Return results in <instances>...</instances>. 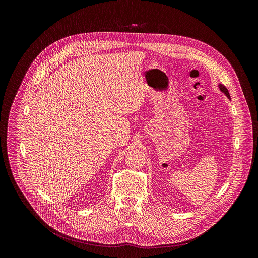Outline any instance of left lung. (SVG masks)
I'll list each match as a JSON object with an SVG mask.
<instances>
[{
	"mask_svg": "<svg viewBox=\"0 0 258 258\" xmlns=\"http://www.w3.org/2000/svg\"><path fill=\"white\" fill-rule=\"evenodd\" d=\"M218 88H219V90L222 91L223 93H225V95H226L229 99H231V97H230V93H229L228 89H227L225 86H223V85H218Z\"/></svg>",
	"mask_w": 258,
	"mask_h": 258,
	"instance_id": "left-lung-1",
	"label": "left lung"
}]
</instances>
